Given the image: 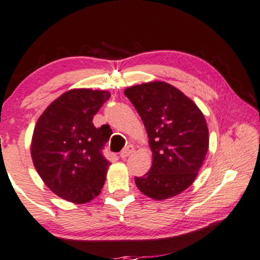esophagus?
I'll use <instances>...</instances> for the list:
<instances>
[{
	"label": "esophagus",
	"instance_id": "esophagus-1",
	"mask_svg": "<svg viewBox=\"0 0 260 260\" xmlns=\"http://www.w3.org/2000/svg\"><path fill=\"white\" fill-rule=\"evenodd\" d=\"M133 152H134V146L128 145V146H127V147L123 148V151L121 153H120V158L126 159L127 156H129Z\"/></svg>",
	"mask_w": 260,
	"mask_h": 260
}]
</instances>
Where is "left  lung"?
Instances as JSON below:
<instances>
[{"mask_svg":"<svg viewBox=\"0 0 260 260\" xmlns=\"http://www.w3.org/2000/svg\"><path fill=\"white\" fill-rule=\"evenodd\" d=\"M144 122L153 153L152 167L135 177L140 192L164 200L193 184L208 149V128L203 112L191 99L162 81L125 89Z\"/></svg>","mask_w":260,"mask_h":260,"instance_id":"1","label":"left lung"}]
</instances>
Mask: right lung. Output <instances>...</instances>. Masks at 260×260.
Wrapping results in <instances>:
<instances>
[{"mask_svg": "<svg viewBox=\"0 0 260 260\" xmlns=\"http://www.w3.org/2000/svg\"><path fill=\"white\" fill-rule=\"evenodd\" d=\"M111 98L108 90L76 88L60 95L45 109L32 133L35 170L53 193L74 204L100 194L111 162L102 148L111 133L96 128L93 118Z\"/></svg>", "mask_w": 260, "mask_h": 260, "instance_id": "right-lung-1", "label": "right lung"}]
</instances>
